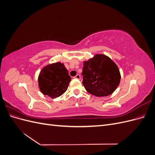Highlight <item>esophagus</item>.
Returning <instances> with one entry per match:
<instances>
[{"label":"esophagus","mask_w":155,"mask_h":155,"mask_svg":"<svg viewBox=\"0 0 155 155\" xmlns=\"http://www.w3.org/2000/svg\"><path fill=\"white\" fill-rule=\"evenodd\" d=\"M74 78H76V79H80V78H81V76H80V75H79V74H77V75H76V76L74 77Z\"/></svg>","instance_id":"obj_1"}]
</instances>
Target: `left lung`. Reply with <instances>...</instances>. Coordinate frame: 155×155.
Instances as JSON below:
<instances>
[{"label": "left lung", "instance_id": "8db88e82", "mask_svg": "<svg viewBox=\"0 0 155 155\" xmlns=\"http://www.w3.org/2000/svg\"><path fill=\"white\" fill-rule=\"evenodd\" d=\"M83 85L86 91L97 97L107 96L113 92L120 82V70L107 56L96 54L83 62Z\"/></svg>", "mask_w": 155, "mask_h": 155}]
</instances>
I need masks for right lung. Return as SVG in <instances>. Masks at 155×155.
Returning <instances> with one entry per match:
<instances>
[{
  "instance_id": "1",
  "label": "right lung",
  "mask_w": 155,
  "mask_h": 155,
  "mask_svg": "<svg viewBox=\"0 0 155 155\" xmlns=\"http://www.w3.org/2000/svg\"><path fill=\"white\" fill-rule=\"evenodd\" d=\"M70 79L64 64L58 62L48 64L41 70L38 78L39 87L43 94L55 98L67 90Z\"/></svg>"
}]
</instances>
